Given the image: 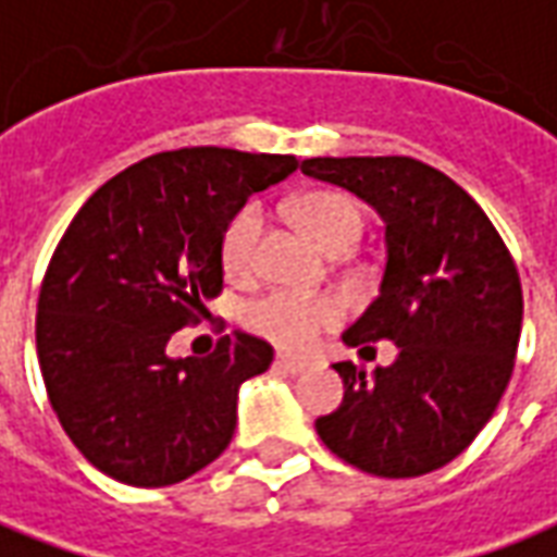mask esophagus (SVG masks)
I'll use <instances>...</instances> for the list:
<instances>
[{
    "label": "esophagus",
    "instance_id": "1",
    "mask_svg": "<svg viewBox=\"0 0 557 557\" xmlns=\"http://www.w3.org/2000/svg\"><path fill=\"white\" fill-rule=\"evenodd\" d=\"M274 367H277V370H283V373H289V375H301L304 370H307V363L295 361V358H286V355H277Z\"/></svg>",
    "mask_w": 557,
    "mask_h": 557
}]
</instances>
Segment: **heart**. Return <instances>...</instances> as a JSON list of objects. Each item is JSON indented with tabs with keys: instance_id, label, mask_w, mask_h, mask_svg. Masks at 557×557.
Segmentation results:
<instances>
[{
	"instance_id": "b5f03b06",
	"label": "heart",
	"mask_w": 557,
	"mask_h": 557,
	"mask_svg": "<svg viewBox=\"0 0 557 557\" xmlns=\"http://www.w3.org/2000/svg\"><path fill=\"white\" fill-rule=\"evenodd\" d=\"M292 214L331 253H343L361 238V208L337 190H310L298 196L292 202ZM259 238H262V211L256 206H244L226 223L223 238H220V262L230 277L242 280L253 274ZM339 315H343V304L331 295L274 289L256 298L244 310V322L253 334L271 339L280 349L301 351L325 327L337 325Z\"/></svg>"
}]
</instances>
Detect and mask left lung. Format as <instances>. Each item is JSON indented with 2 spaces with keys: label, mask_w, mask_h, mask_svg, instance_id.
<instances>
[{
  "label": "left lung",
  "mask_w": 557,
  "mask_h": 557,
  "mask_svg": "<svg viewBox=\"0 0 557 557\" xmlns=\"http://www.w3.org/2000/svg\"><path fill=\"white\" fill-rule=\"evenodd\" d=\"M304 175L346 187L385 220V274L343 334L397 358L367 373L334 363L337 411L315 420L331 454L375 478H420L474 442L513 373L522 286L483 208L444 172L414 158H310Z\"/></svg>",
  "instance_id": "8db88e82"
}]
</instances>
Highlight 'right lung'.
<instances>
[{
    "instance_id": "add662e5",
    "label": "right lung",
    "mask_w": 557,
    "mask_h": 557,
    "mask_svg": "<svg viewBox=\"0 0 557 557\" xmlns=\"http://www.w3.org/2000/svg\"><path fill=\"white\" fill-rule=\"evenodd\" d=\"M295 170L292 154L160 151L71 220L38 295V363L62 430L107 478L170 486L230 447L238 387L274 349L242 331L208 358H170L166 343L223 289L226 223Z\"/></svg>"
}]
</instances>
